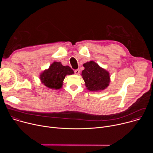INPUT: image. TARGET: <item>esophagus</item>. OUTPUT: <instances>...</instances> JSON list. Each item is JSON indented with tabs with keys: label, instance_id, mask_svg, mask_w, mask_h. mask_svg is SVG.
<instances>
[{
	"label": "esophagus",
	"instance_id": "34e87169",
	"mask_svg": "<svg viewBox=\"0 0 153 153\" xmlns=\"http://www.w3.org/2000/svg\"><path fill=\"white\" fill-rule=\"evenodd\" d=\"M74 73H75V74H79V73H80V70H79V69H77V70H76L74 71Z\"/></svg>",
	"mask_w": 153,
	"mask_h": 153
}]
</instances>
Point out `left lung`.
Returning a JSON list of instances; mask_svg holds the SVG:
<instances>
[{"instance_id": "1", "label": "left lung", "mask_w": 153, "mask_h": 153, "mask_svg": "<svg viewBox=\"0 0 153 153\" xmlns=\"http://www.w3.org/2000/svg\"><path fill=\"white\" fill-rule=\"evenodd\" d=\"M83 66L85 69L82 71L81 76L87 90L90 91H101L110 85V73L100 67L94 61L87 62Z\"/></svg>"}]
</instances>
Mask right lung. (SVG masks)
<instances>
[{"mask_svg": "<svg viewBox=\"0 0 153 153\" xmlns=\"http://www.w3.org/2000/svg\"><path fill=\"white\" fill-rule=\"evenodd\" d=\"M74 73L69 66H63L60 62H54L48 69L40 73L39 78L41 83L47 88L60 90L62 88L65 76Z\"/></svg>", "mask_w": 153, "mask_h": 153, "instance_id": "obj_1", "label": "right lung"}]
</instances>
